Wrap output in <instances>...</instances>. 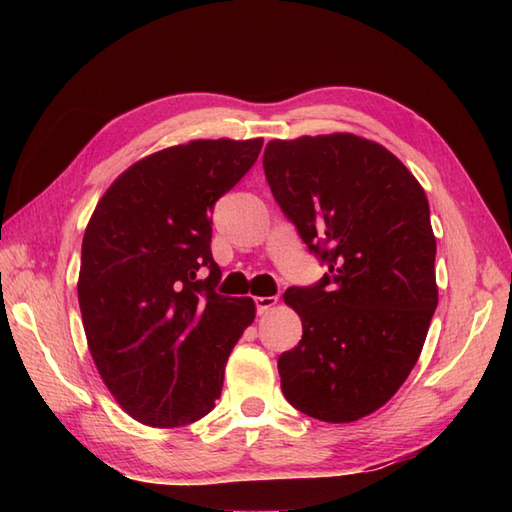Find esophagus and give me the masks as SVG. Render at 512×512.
<instances>
[{
  "instance_id": "obj_1",
  "label": "esophagus",
  "mask_w": 512,
  "mask_h": 512,
  "mask_svg": "<svg viewBox=\"0 0 512 512\" xmlns=\"http://www.w3.org/2000/svg\"><path fill=\"white\" fill-rule=\"evenodd\" d=\"M277 303V297H257L255 299V308H257V314L262 317V314H266L270 308H273Z\"/></svg>"
}]
</instances>
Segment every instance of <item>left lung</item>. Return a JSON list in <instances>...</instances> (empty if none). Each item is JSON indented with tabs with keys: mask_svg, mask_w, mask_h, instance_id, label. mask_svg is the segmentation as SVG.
Masks as SVG:
<instances>
[{
	"mask_svg": "<svg viewBox=\"0 0 512 512\" xmlns=\"http://www.w3.org/2000/svg\"><path fill=\"white\" fill-rule=\"evenodd\" d=\"M264 173L328 268L284 295L303 336L279 356L281 391L323 422L369 416L407 380L438 306L427 195L391 151L354 134L270 140Z\"/></svg>",
	"mask_w": 512,
	"mask_h": 512,
	"instance_id": "1",
	"label": "left lung"
}]
</instances>
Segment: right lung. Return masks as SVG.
Instances as JSON below:
<instances>
[{
	"mask_svg": "<svg viewBox=\"0 0 512 512\" xmlns=\"http://www.w3.org/2000/svg\"><path fill=\"white\" fill-rule=\"evenodd\" d=\"M264 140H193L129 167L96 204L81 248L79 306L107 389L134 420L184 427L222 394L228 354L255 319L215 288L213 206Z\"/></svg>",
	"mask_w": 512,
	"mask_h": 512,
	"instance_id": "1",
	"label": "right lung"
}]
</instances>
